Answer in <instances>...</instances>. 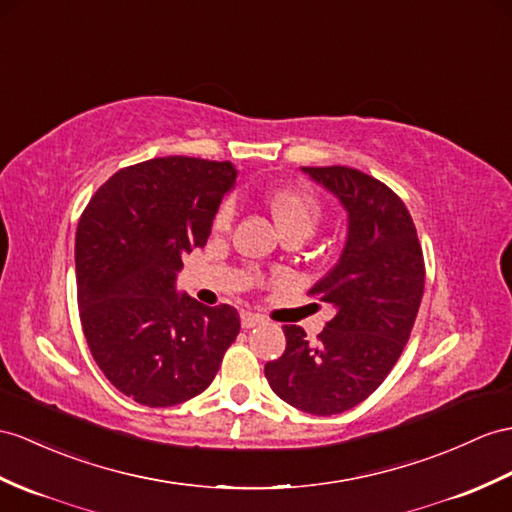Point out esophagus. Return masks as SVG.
Instances as JSON below:
<instances>
[{
	"label": "esophagus",
	"instance_id": "1",
	"mask_svg": "<svg viewBox=\"0 0 512 512\" xmlns=\"http://www.w3.org/2000/svg\"><path fill=\"white\" fill-rule=\"evenodd\" d=\"M258 323H263V317H258V315H254V313H241V326H243L245 330L258 326Z\"/></svg>",
	"mask_w": 512,
	"mask_h": 512
}]
</instances>
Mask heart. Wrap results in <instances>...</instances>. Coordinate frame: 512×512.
Wrapping results in <instances>:
<instances>
[{
    "label": "heart",
    "instance_id": "heart-1",
    "mask_svg": "<svg viewBox=\"0 0 512 512\" xmlns=\"http://www.w3.org/2000/svg\"><path fill=\"white\" fill-rule=\"evenodd\" d=\"M267 204L273 219L278 223V228L286 236L289 234L310 236L323 217L321 199L308 189H276L267 195ZM234 217H236L234 199L232 197L223 199L213 219L215 232H228L232 228Z\"/></svg>",
    "mask_w": 512,
    "mask_h": 512
}]
</instances>
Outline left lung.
Returning a JSON list of instances; mask_svg holds the SVG:
<instances>
[{"mask_svg": "<svg viewBox=\"0 0 512 512\" xmlns=\"http://www.w3.org/2000/svg\"><path fill=\"white\" fill-rule=\"evenodd\" d=\"M339 197L347 241L308 295L332 306L317 341L284 326L286 350L265 365L280 400L310 415H336L378 389L415 326L426 282L421 245L408 208L389 186L352 167H302Z\"/></svg>", "mask_w": 512, "mask_h": 512, "instance_id": "1", "label": "left lung"}]
</instances>
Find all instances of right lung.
Returning a JSON list of instances; mask_svg holds the SVG:
<instances>
[{"label": "right lung", "instance_id": "add662e5", "mask_svg": "<svg viewBox=\"0 0 512 512\" xmlns=\"http://www.w3.org/2000/svg\"><path fill=\"white\" fill-rule=\"evenodd\" d=\"M234 180L232 162L152 158L117 171L80 217L86 343L110 384L143 406H176L206 391L241 330L236 308L176 291L182 256L206 245Z\"/></svg>", "mask_w": 512, "mask_h": 512}]
</instances>
